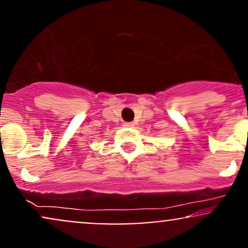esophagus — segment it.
Returning <instances> with one entry per match:
<instances>
[{
	"instance_id": "1",
	"label": "esophagus",
	"mask_w": 248,
	"mask_h": 248,
	"mask_svg": "<svg viewBox=\"0 0 248 248\" xmlns=\"http://www.w3.org/2000/svg\"><path fill=\"white\" fill-rule=\"evenodd\" d=\"M124 126H126V127H132V126H133V123H131V122H125Z\"/></svg>"
}]
</instances>
